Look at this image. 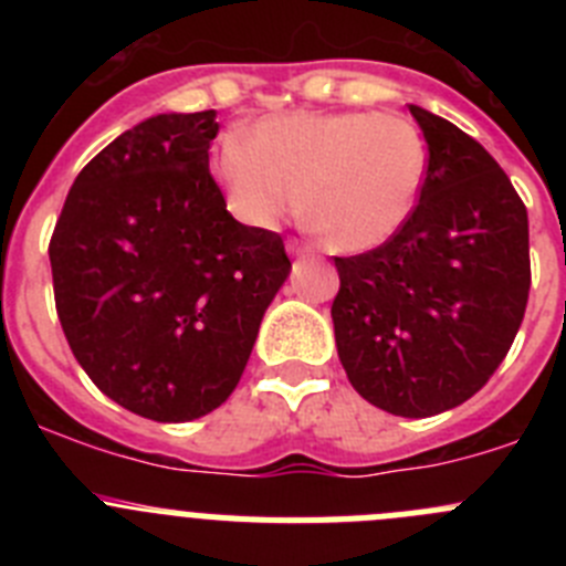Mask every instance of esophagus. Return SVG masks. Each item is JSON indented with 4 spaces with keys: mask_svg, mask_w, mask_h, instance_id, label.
Masks as SVG:
<instances>
[{
    "mask_svg": "<svg viewBox=\"0 0 566 566\" xmlns=\"http://www.w3.org/2000/svg\"><path fill=\"white\" fill-rule=\"evenodd\" d=\"M286 252L292 254V258H312V247H306V243H300V240H289Z\"/></svg>",
    "mask_w": 566,
    "mask_h": 566,
    "instance_id": "1",
    "label": "esophagus"
}]
</instances>
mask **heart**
Listing matches in <instances>:
<instances>
[{
    "instance_id": "1",
    "label": "heart",
    "mask_w": 566,
    "mask_h": 566,
    "mask_svg": "<svg viewBox=\"0 0 566 566\" xmlns=\"http://www.w3.org/2000/svg\"><path fill=\"white\" fill-rule=\"evenodd\" d=\"M212 178L243 227L272 232L300 209L337 252H371L419 203L428 144L411 118L368 109L258 118L214 147Z\"/></svg>"
}]
</instances>
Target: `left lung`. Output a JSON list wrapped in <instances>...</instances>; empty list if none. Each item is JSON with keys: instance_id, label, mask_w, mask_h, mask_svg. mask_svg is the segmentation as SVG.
Listing matches in <instances>:
<instances>
[{"instance_id": "obj_1", "label": "left lung", "mask_w": 566, "mask_h": 566, "mask_svg": "<svg viewBox=\"0 0 566 566\" xmlns=\"http://www.w3.org/2000/svg\"><path fill=\"white\" fill-rule=\"evenodd\" d=\"M428 144L413 214L388 243L334 258L332 319L354 391L394 417L451 411L493 377L530 294L527 209L493 155L408 104Z\"/></svg>"}]
</instances>
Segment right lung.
Segmentation results:
<instances>
[{"instance_id":"1","label":"right lung","mask_w":566,"mask_h":566,"mask_svg":"<svg viewBox=\"0 0 566 566\" xmlns=\"http://www.w3.org/2000/svg\"><path fill=\"white\" fill-rule=\"evenodd\" d=\"M218 113H158L78 172L50 238L73 357L127 411L207 417L247 368L292 263L283 238L234 221L209 175Z\"/></svg>"}]
</instances>
